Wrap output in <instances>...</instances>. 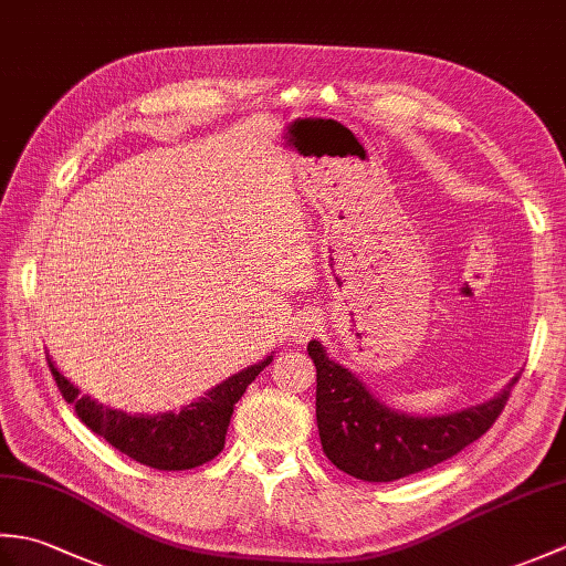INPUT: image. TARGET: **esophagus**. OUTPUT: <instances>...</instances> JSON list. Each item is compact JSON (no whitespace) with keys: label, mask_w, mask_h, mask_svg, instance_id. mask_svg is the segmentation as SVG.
<instances>
[{"label":"esophagus","mask_w":566,"mask_h":566,"mask_svg":"<svg viewBox=\"0 0 566 566\" xmlns=\"http://www.w3.org/2000/svg\"><path fill=\"white\" fill-rule=\"evenodd\" d=\"M318 326H321V318L314 314V311H304V314L294 316V321H292V326H290L292 340H296V343L311 340L314 338V333L318 331Z\"/></svg>","instance_id":"esophagus-1"}]
</instances>
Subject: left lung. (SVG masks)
Returning a JSON list of instances; mask_svg holds the SVG:
<instances>
[{"instance_id":"1","label":"left lung","mask_w":566,"mask_h":566,"mask_svg":"<svg viewBox=\"0 0 566 566\" xmlns=\"http://www.w3.org/2000/svg\"><path fill=\"white\" fill-rule=\"evenodd\" d=\"M316 365V420L323 452L345 474L363 482H396L436 467L494 426L506 406L513 377L489 401L452 413L413 416L391 408L350 369L308 343Z\"/></svg>"}]
</instances>
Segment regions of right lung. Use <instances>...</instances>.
I'll return each instance as SVG.
<instances>
[{
  "instance_id": "obj_1",
  "label": "right lung",
  "mask_w": 566,
  "mask_h": 566,
  "mask_svg": "<svg viewBox=\"0 0 566 566\" xmlns=\"http://www.w3.org/2000/svg\"><path fill=\"white\" fill-rule=\"evenodd\" d=\"M272 357L274 353L216 384L189 406L165 413H126L109 408L90 399V394H80L75 384L55 367L51 355H48V367L63 399L75 406L77 418L92 432L140 464L163 472H182L213 460L223 450L233 406L245 394L250 381H255L260 371L272 363Z\"/></svg>"
}]
</instances>
